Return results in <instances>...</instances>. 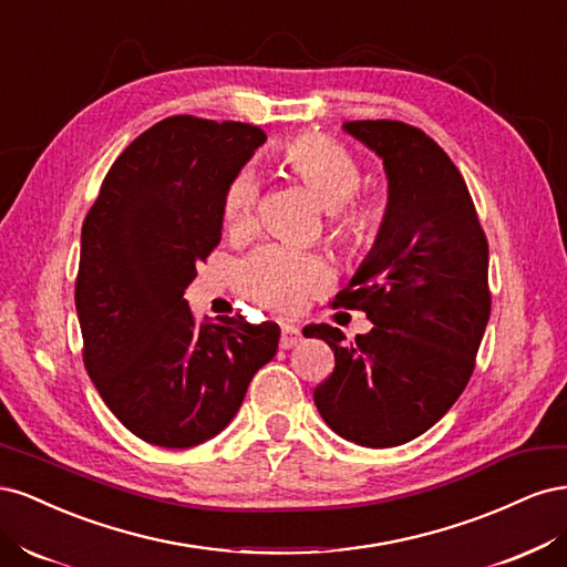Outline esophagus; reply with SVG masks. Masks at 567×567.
Listing matches in <instances>:
<instances>
[{
    "label": "esophagus",
    "instance_id": "1",
    "mask_svg": "<svg viewBox=\"0 0 567 567\" xmlns=\"http://www.w3.org/2000/svg\"><path fill=\"white\" fill-rule=\"evenodd\" d=\"M300 338H302V333H300L298 326H290V323H284V326H281V338H279V346H281L284 350L296 348L298 342H300Z\"/></svg>",
    "mask_w": 567,
    "mask_h": 567
}]
</instances>
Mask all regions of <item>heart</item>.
Segmentation results:
<instances>
[{"label":"heart","instance_id":"obj_1","mask_svg":"<svg viewBox=\"0 0 567 567\" xmlns=\"http://www.w3.org/2000/svg\"><path fill=\"white\" fill-rule=\"evenodd\" d=\"M279 161L290 177L302 182L331 215L333 229L354 246L371 244L381 227V208L354 198L362 167L352 153L321 134H300L279 146ZM257 182L241 169L225 194V225L246 231L252 225ZM329 281V269L317 255L269 244L250 252L236 267L241 293L277 312H293Z\"/></svg>","mask_w":567,"mask_h":567}]
</instances>
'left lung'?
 <instances>
[{
    "label": "left lung",
    "instance_id": "left-lung-1",
    "mask_svg": "<svg viewBox=\"0 0 567 567\" xmlns=\"http://www.w3.org/2000/svg\"><path fill=\"white\" fill-rule=\"evenodd\" d=\"M383 161L388 205L379 236L333 305L373 329L346 342L312 323L336 354L315 390L331 431L362 447H398L433 427L468 385L489 321V248L468 186L431 136L400 120L342 125Z\"/></svg>",
    "mask_w": 567,
    "mask_h": 567
}]
</instances>
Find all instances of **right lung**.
Returning <instances> with one entry per match:
<instances>
[{
	"label": "right lung",
	"instance_id": "add662e5",
	"mask_svg": "<svg viewBox=\"0 0 567 567\" xmlns=\"http://www.w3.org/2000/svg\"><path fill=\"white\" fill-rule=\"evenodd\" d=\"M265 132L173 115L120 153L82 225L75 310L82 359L130 433L186 450L225 431L279 326L241 315L198 323L184 300L221 238L225 194Z\"/></svg>",
	"mask_w": 567,
	"mask_h": 567
}]
</instances>
